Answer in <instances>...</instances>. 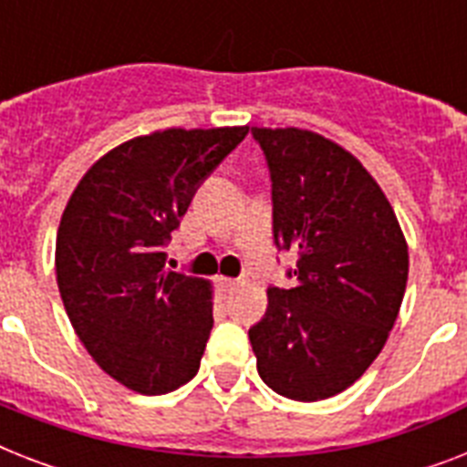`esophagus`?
<instances>
[{
    "mask_svg": "<svg viewBox=\"0 0 467 467\" xmlns=\"http://www.w3.org/2000/svg\"><path fill=\"white\" fill-rule=\"evenodd\" d=\"M218 285H220V288H223V291H225V293H230V291H234L237 285H240V281H237V278L220 276V278H218Z\"/></svg>",
    "mask_w": 467,
    "mask_h": 467,
    "instance_id": "obj_1",
    "label": "esophagus"
}]
</instances>
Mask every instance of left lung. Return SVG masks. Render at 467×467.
Masks as SVG:
<instances>
[{
    "mask_svg": "<svg viewBox=\"0 0 467 467\" xmlns=\"http://www.w3.org/2000/svg\"><path fill=\"white\" fill-rule=\"evenodd\" d=\"M271 174L274 242L296 249L293 288H269L249 341L271 390L317 402L376 361L405 296V234L351 152L300 128H252Z\"/></svg>",
    "mask_w": 467,
    "mask_h": 467,
    "instance_id": "8db88e82",
    "label": "left lung"
}]
</instances>
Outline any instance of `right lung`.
Returning <instances> with one entry per match:
<instances>
[{
    "label": "right lung",
    "instance_id": "add662e5",
    "mask_svg": "<svg viewBox=\"0 0 467 467\" xmlns=\"http://www.w3.org/2000/svg\"><path fill=\"white\" fill-rule=\"evenodd\" d=\"M242 128H169L123 142L77 183L55 271L77 337L119 383L164 395L198 373L213 329L211 284L169 271L164 247Z\"/></svg>",
    "mask_w": 467,
    "mask_h": 467
}]
</instances>
